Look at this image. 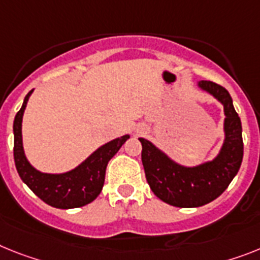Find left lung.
I'll return each mask as SVG.
<instances>
[{
  "instance_id": "obj_1",
  "label": "left lung",
  "mask_w": 260,
  "mask_h": 260,
  "mask_svg": "<svg viewBox=\"0 0 260 260\" xmlns=\"http://www.w3.org/2000/svg\"><path fill=\"white\" fill-rule=\"evenodd\" d=\"M198 87L223 106L224 140L213 160L196 167H184L149 140L139 139L143 145L141 161L150 189L161 201L176 208H198L219 197L238 173L243 158L241 119L228 89L210 80H201Z\"/></svg>"
}]
</instances>
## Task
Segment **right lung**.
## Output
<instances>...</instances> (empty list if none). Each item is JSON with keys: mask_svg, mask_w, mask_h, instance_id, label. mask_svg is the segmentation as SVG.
<instances>
[{"mask_svg": "<svg viewBox=\"0 0 260 260\" xmlns=\"http://www.w3.org/2000/svg\"><path fill=\"white\" fill-rule=\"evenodd\" d=\"M31 89L25 96L21 110L17 112L13 124L14 134V162L21 180L43 202L58 209L80 208L92 202L103 189L108 161L117 153L129 135L117 137L98 148L80 165L66 173H42L26 158L22 143V119Z\"/></svg>", "mask_w": 260, "mask_h": 260, "instance_id": "obj_1", "label": "right lung"}]
</instances>
